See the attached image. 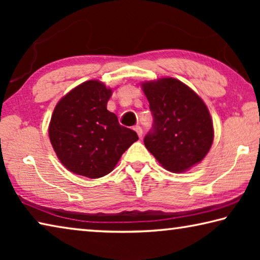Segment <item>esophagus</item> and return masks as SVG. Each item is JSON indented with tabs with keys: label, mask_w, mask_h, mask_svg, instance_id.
Listing matches in <instances>:
<instances>
[{
	"label": "esophagus",
	"mask_w": 260,
	"mask_h": 260,
	"mask_svg": "<svg viewBox=\"0 0 260 260\" xmlns=\"http://www.w3.org/2000/svg\"><path fill=\"white\" fill-rule=\"evenodd\" d=\"M134 131L136 132V133H138V135H139V138H142V134H143V131H142V128H141V127L138 125V126H135L134 127Z\"/></svg>",
	"instance_id": "esophagus-1"
}]
</instances>
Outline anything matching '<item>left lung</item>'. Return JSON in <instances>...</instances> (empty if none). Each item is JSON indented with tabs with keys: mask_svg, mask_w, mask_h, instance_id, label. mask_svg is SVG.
Listing matches in <instances>:
<instances>
[{
	"mask_svg": "<svg viewBox=\"0 0 260 260\" xmlns=\"http://www.w3.org/2000/svg\"><path fill=\"white\" fill-rule=\"evenodd\" d=\"M142 87L153 118L144 146L166 170L184 172L203 159L213 142L209 110L177 79L162 78Z\"/></svg>",
	"mask_w": 260,
	"mask_h": 260,
	"instance_id": "obj_1",
	"label": "left lung"
}]
</instances>
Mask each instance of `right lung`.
<instances>
[{
  "label": "right lung",
  "mask_w": 260,
  "mask_h": 260,
  "mask_svg": "<svg viewBox=\"0 0 260 260\" xmlns=\"http://www.w3.org/2000/svg\"><path fill=\"white\" fill-rule=\"evenodd\" d=\"M111 89L98 80L81 83L57 103L49 139L69 171L96 179L109 174L139 136L107 109Z\"/></svg>",
  "instance_id": "1"
}]
</instances>
